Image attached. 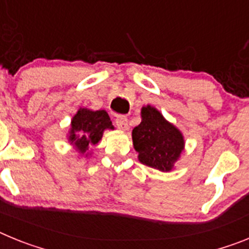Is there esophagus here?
I'll list each match as a JSON object with an SVG mask.
<instances>
[{
  "instance_id": "esophagus-1",
  "label": "esophagus",
  "mask_w": 249,
  "mask_h": 249,
  "mask_svg": "<svg viewBox=\"0 0 249 249\" xmlns=\"http://www.w3.org/2000/svg\"><path fill=\"white\" fill-rule=\"evenodd\" d=\"M116 126L122 131L128 129V120L126 117H117L116 118Z\"/></svg>"
}]
</instances>
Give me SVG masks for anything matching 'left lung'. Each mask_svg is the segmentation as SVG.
Masks as SVG:
<instances>
[{"mask_svg": "<svg viewBox=\"0 0 249 249\" xmlns=\"http://www.w3.org/2000/svg\"><path fill=\"white\" fill-rule=\"evenodd\" d=\"M141 118L140 124L132 131L138 160L160 172H171L184 151L182 132L151 105L142 107Z\"/></svg>", "mask_w": 249, "mask_h": 249, "instance_id": "1", "label": "left lung"}]
</instances>
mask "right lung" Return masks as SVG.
Segmentation results:
<instances>
[{
  "label": "right lung",
  "instance_id": "add662e5",
  "mask_svg": "<svg viewBox=\"0 0 249 249\" xmlns=\"http://www.w3.org/2000/svg\"><path fill=\"white\" fill-rule=\"evenodd\" d=\"M106 129H114V126L105 109L92 111L81 107L71 121L67 133L68 143L80 156L89 157L91 148L98 144Z\"/></svg>",
  "mask_w": 249,
  "mask_h": 249
}]
</instances>
